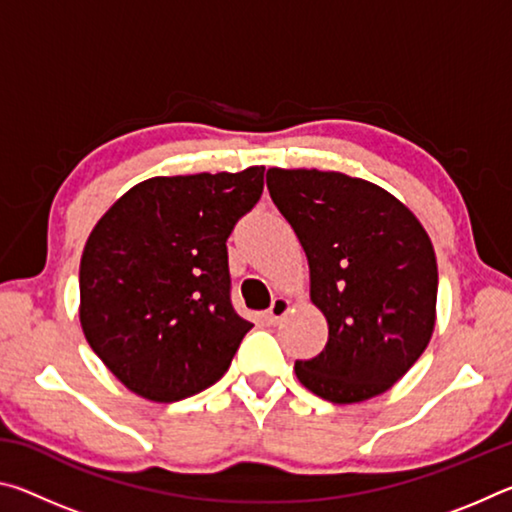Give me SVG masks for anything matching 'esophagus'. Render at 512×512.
<instances>
[{
	"label": "esophagus",
	"mask_w": 512,
	"mask_h": 512,
	"mask_svg": "<svg viewBox=\"0 0 512 512\" xmlns=\"http://www.w3.org/2000/svg\"><path fill=\"white\" fill-rule=\"evenodd\" d=\"M291 311V300L289 298H275L273 300V305L268 307V320H271V323H280V320L287 316Z\"/></svg>",
	"instance_id": "34e87169"
}]
</instances>
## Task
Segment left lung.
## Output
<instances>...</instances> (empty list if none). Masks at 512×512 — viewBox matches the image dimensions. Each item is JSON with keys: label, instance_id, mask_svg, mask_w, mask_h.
Instances as JSON below:
<instances>
[{"label": "left lung", "instance_id": "left-lung-1", "mask_svg": "<svg viewBox=\"0 0 512 512\" xmlns=\"http://www.w3.org/2000/svg\"><path fill=\"white\" fill-rule=\"evenodd\" d=\"M273 203L309 262L325 350L296 377L334 404L386 393L427 350L436 325L438 266L422 223L393 194L339 171L268 169Z\"/></svg>", "mask_w": 512, "mask_h": 512}]
</instances>
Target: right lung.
Here are the masks:
<instances>
[{"mask_svg": "<svg viewBox=\"0 0 512 512\" xmlns=\"http://www.w3.org/2000/svg\"><path fill=\"white\" fill-rule=\"evenodd\" d=\"M264 167L158 176L119 198L81 257L85 339L128 391L178 402L230 368L253 323L230 302L228 241Z\"/></svg>", "mask_w": 512, "mask_h": 512, "instance_id": "add662e5", "label": "right lung"}]
</instances>
